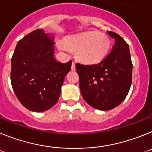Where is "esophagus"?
<instances>
[{"mask_svg":"<svg viewBox=\"0 0 152 152\" xmlns=\"http://www.w3.org/2000/svg\"><path fill=\"white\" fill-rule=\"evenodd\" d=\"M72 71H75V62H72Z\"/></svg>","mask_w":152,"mask_h":152,"instance_id":"34e87169","label":"esophagus"}]
</instances>
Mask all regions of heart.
<instances>
[{
  "mask_svg": "<svg viewBox=\"0 0 152 152\" xmlns=\"http://www.w3.org/2000/svg\"><path fill=\"white\" fill-rule=\"evenodd\" d=\"M68 48L76 50V57L80 62L94 64L100 62L110 49V40L97 32H86L68 36L64 39Z\"/></svg>",
  "mask_w": 152,
  "mask_h": 152,
  "instance_id": "1",
  "label": "heart"
}]
</instances>
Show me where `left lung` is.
<instances>
[{"label": "left lung", "instance_id": "left-lung-1", "mask_svg": "<svg viewBox=\"0 0 152 152\" xmlns=\"http://www.w3.org/2000/svg\"><path fill=\"white\" fill-rule=\"evenodd\" d=\"M115 39L112 50L100 63H76L81 95L91 107L110 110L119 106L129 91L132 63L129 47L117 33L107 31Z\"/></svg>", "mask_w": 152, "mask_h": 152}]
</instances>
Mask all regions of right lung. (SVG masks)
Here are the masks:
<instances>
[{
    "instance_id": "obj_1",
    "label": "right lung",
    "mask_w": 152,
    "mask_h": 152,
    "mask_svg": "<svg viewBox=\"0 0 152 152\" xmlns=\"http://www.w3.org/2000/svg\"><path fill=\"white\" fill-rule=\"evenodd\" d=\"M52 39L43 29H36L18 42L11 58L12 88L29 110L42 112L57 103L72 67V61H56Z\"/></svg>"
}]
</instances>
